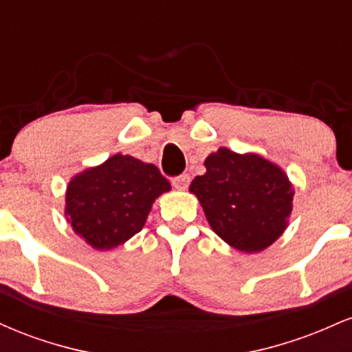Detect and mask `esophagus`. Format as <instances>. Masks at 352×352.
Returning <instances> with one entry per match:
<instances>
[{
	"label": "esophagus",
	"mask_w": 352,
	"mask_h": 352,
	"mask_svg": "<svg viewBox=\"0 0 352 352\" xmlns=\"http://www.w3.org/2000/svg\"><path fill=\"white\" fill-rule=\"evenodd\" d=\"M188 184H190L188 175H179V177H175V179H172V185L179 190H185L188 187Z\"/></svg>",
	"instance_id": "1"
}]
</instances>
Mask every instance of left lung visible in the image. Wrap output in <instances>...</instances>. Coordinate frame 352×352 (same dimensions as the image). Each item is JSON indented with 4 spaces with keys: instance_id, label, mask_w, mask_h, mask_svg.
<instances>
[{
    "instance_id": "8db88e82",
    "label": "left lung",
    "mask_w": 352,
    "mask_h": 352,
    "mask_svg": "<svg viewBox=\"0 0 352 352\" xmlns=\"http://www.w3.org/2000/svg\"><path fill=\"white\" fill-rule=\"evenodd\" d=\"M207 172L190 184L210 227L230 246L256 253L288 225L294 190L288 175L256 153L220 147L205 159Z\"/></svg>"
}]
</instances>
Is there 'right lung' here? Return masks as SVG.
<instances>
[{
  "label": "right lung",
  "mask_w": 352,
  "mask_h": 352,
  "mask_svg": "<svg viewBox=\"0 0 352 352\" xmlns=\"http://www.w3.org/2000/svg\"><path fill=\"white\" fill-rule=\"evenodd\" d=\"M170 182L152 164L116 153L72 177L66 218L76 235L96 250H112L142 230L152 204Z\"/></svg>",
  "instance_id": "1"
}]
</instances>
